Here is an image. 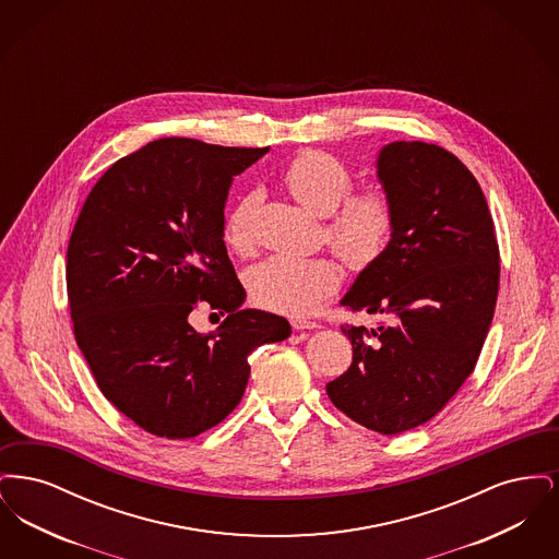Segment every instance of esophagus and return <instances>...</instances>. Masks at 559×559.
Masks as SVG:
<instances>
[{
  "instance_id": "obj_1",
  "label": "esophagus",
  "mask_w": 559,
  "mask_h": 559,
  "mask_svg": "<svg viewBox=\"0 0 559 559\" xmlns=\"http://www.w3.org/2000/svg\"><path fill=\"white\" fill-rule=\"evenodd\" d=\"M293 329H297V331H312V329H319V322H314V320H306V319H293L292 320Z\"/></svg>"
}]
</instances>
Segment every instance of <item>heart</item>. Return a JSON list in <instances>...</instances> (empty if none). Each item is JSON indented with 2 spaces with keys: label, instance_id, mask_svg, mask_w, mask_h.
<instances>
[{
  "label": "heart",
  "instance_id": "b5f03b06",
  "mask_svg": "<svg viewBox=\"0 0 559 559\" xmlns=\"http://www.w3.org/2000/svg\"><path fill=\"white\" fill-rule=\"evenodd\" d=\"M283 182L306 210L329 215L324 235L335 253L354 270L377 264L394 235V205L379 188L352 192L354 176L344 160L308 151L285 167ZM260 194L249 192L226 217L224 239L240 255L255 247ZM342 285V270L331 258L272 255L247 272V287L267 310L306 317Z\"/></svg>",
  "mask_w": 559,
  "mask_h": 559
}]
</instances>
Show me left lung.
<instances>
[{"instance_id":"obj_1","label":"left lung","mask_w":559,"mask_h":559,"mask_svg":"<svg viewBox=\"0 0 559 559\" xmlns=\"http://www.w3.org/2000/svg\"><path fill=\"white\" fill-rule=\"evenodd\" d=\"M377 178L394 205V235L342 306L388 322L342 326L354 356L326 394L352 421L394 436L440 413L474 371L501 266L484 192L452 153L392 142L379 151Z\"/></svg>"}]
</instances>
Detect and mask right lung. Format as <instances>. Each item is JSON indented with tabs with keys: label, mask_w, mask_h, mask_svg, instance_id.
Instances as JSON below:
<instances>
[{
	"label": "right lung",
	"mask_w": 559,
	"mask_h": 559,
	"mask_svg": "<svg viewBox=\"0 0 559 559\" xmlns=\"http://www.w3.org/2000/svg\"><path fill=\"white\" fill-rule=\"evenodd\" d=\"M270 148L160 138L112 163L87 194L67 251L73 331L92 374L135 426L185 440L239 404L247 356L292 324L240 310L245 289L224 245L233 178ZM199 300L229 317L207 336Z\"/></svg>",
	"instance_id": "obj_1"
}]
</instances>
